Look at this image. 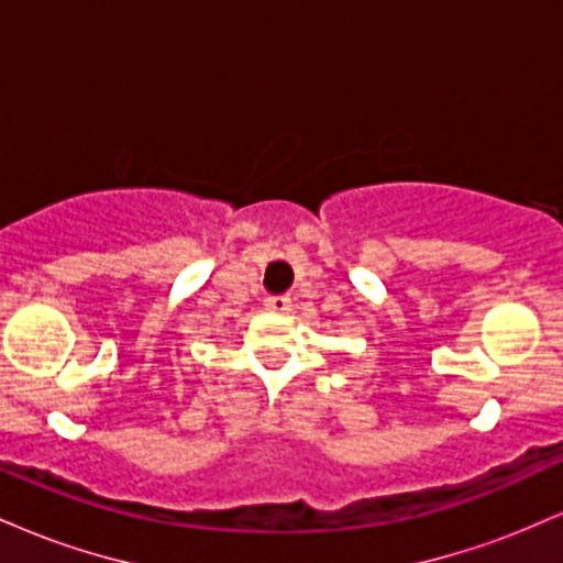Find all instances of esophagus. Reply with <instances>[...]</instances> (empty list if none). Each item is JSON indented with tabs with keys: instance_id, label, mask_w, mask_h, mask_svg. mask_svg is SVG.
I'll list each match as a JSON object with an SVG mask.
<instances>
[{
	"instance_id": "1",
	"label": "esophagus",
	"mask_w": 563,
	"mask_h": 563,
	"mask_svg": "<svg viewBox=\"0 0 563 563\" xmlns=\"http://www.w3.org/2000/svg\"><path fill=\"white\" fill-rule=\"evenodd\" d=\"M264 307H267L269 312H288L290 299L288 296H267V299H264Z\"/></svg>"
}]
</instances>
